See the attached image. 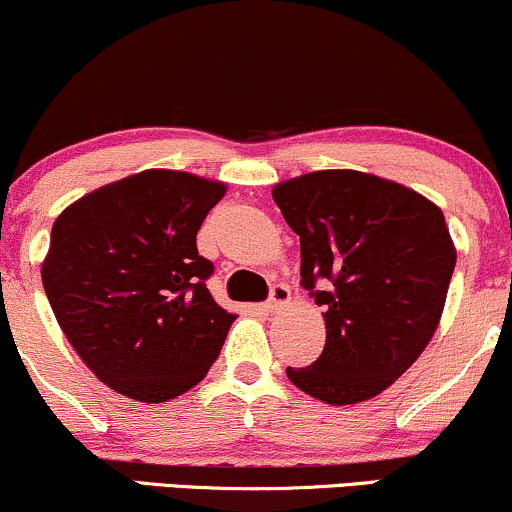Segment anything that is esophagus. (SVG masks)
<instances>
[{
  "label": "esophagus",
  "instance_id": "1",
  "mask_svg": "<svg viewBox=\"0 0 512 512\" xmlns=\"http://www.w3.org/2000/svg\"><path fill=\"white\" fill-rule=\"evenodd\" d=\"M291 301V291H289V286H284V284H276L274 289H272V296H269V301L262 305L264 310H267V313H276V310L279 308H284L286 303Z\"/></svg>",
  "mask_w": 512,
  "mask_h": 512
}]
</instances>
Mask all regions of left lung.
Listing matches in <instances>:
<instances>
[{
	"instance_id": "obj_1",
	"label": "left lung",
	"mask_w": 512,
	"mask_h": 512,
	"mask_svg": "<svg viewBox=\"0 0 512 512\" xmlns=\"http://www.w3.org/2000/svg\"><path fill=\"white\" fill-rule=\"evenodd\" d=\"M301 236V284L325 308L327 342L308 368H286L320 402L380 395L431 342L457 252L431 199L361 170H317L274 185Z\"/></svg>"
}]
</instances>
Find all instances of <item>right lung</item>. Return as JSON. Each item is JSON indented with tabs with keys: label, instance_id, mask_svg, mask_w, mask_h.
<instances>
[{
	"label": "right lung",
	"instance_id": "right-lung-1",
	"mask_svg": "<svg viewBox=\"0 0 512 512\" xmlns=\"http://www.w3.org/2000/svg\"><path fill=\"white\" fill-rule=\"evenodd\" d=\"M219 180L151 168L88 192L52 223L43 286L64 337L110 390L146 404L195 387L236 315L207 289L197 231Z\"/></svg>",
	"mask_w": 512,
	"mask_h": 512
}]
</instances>
